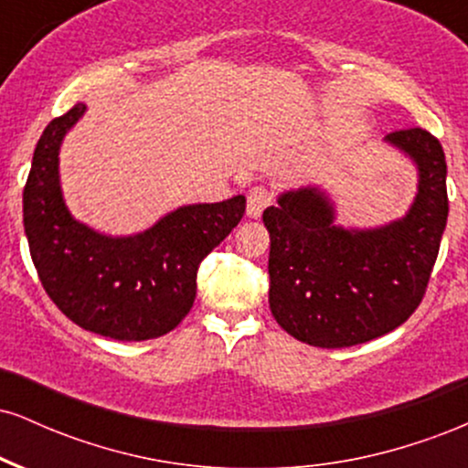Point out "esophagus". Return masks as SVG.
I'll use <instances>...</instances> for the list:
<instances>
[{
  "label": "esophagus",
  "instance_id": "1",
  "mask_svg": "<svg viewBox=\"0 0 468 468\" xmlns=\"http://www.w3.org/2000/svg\"><path fill=\"white\" fill-rule=\"evenodd\" d=\"M271 202H272V193L268 186H261V185L252 186L249 193V208H246V211H249L250 218H260Z\"/></svg>",
  "mask_w": 468,
  "mask_h": 468
}]
</instances>
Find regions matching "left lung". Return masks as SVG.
Segmentation results:
<instances>
[{"label":"left lung","instance_id":"8db88e82","mask_svg":"<svg viewBox=\"0 0 468 468\" xmlns=\"http://www.w3.org/2000/svg\"><path fill=\"white\" fill-rule=\"evenodd\" d=\"M385 141L418 165V196L399 222L372 230L335 227L316 189L288 191L264 211L271 233L268 302L290 336L314 347H350L396 330L416 313L449 216L442 144L422 127Z\"/></svg>","mask_w":468,"mask_h":468}]
</instances>
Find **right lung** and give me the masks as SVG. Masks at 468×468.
I'll return each mask as SVG.
<instances>
[{
    "mask_svg": "<svg viewBox=\"0 0 468 468\" xmlns=\"http://www.w3.org/2000/svg\"><path fill=\"white\" fill-rule=\"evenodd\" d=\"M77 103L48 122L24 186L32 264L55 305L83 330L147 341L189 314L202 260L239 224L246 197L191 204L133 238H107L68 213L58 186V147L83 116Z\"/></svg>",
    "mask_w": 468,
    "mask_h": 468,
    "instance_id": "1",
    "label": "right lung"
}]
</instances>
